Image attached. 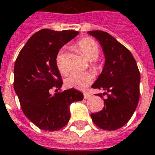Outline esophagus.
I'll use <instances>...</instances> for the list:
<instances>
[{
  "instance_id": "obj_1",
  "label": "esophagus",
  "mask_w": 155,
  "mask_h": 155,
  "mask_svg": "<svg viewBox=\"0 0 155 155\" xmlns=\"http://www.w3.org/2000/svg\"><path fill=\"white\" fill-rule=\"evenodd\" d=\"M83 94H84V99H90V98L91 97V94H89V93H86V92H85Z\"/></svg>"
}]
</instances>
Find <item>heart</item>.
Here are the masks:
<instances>
[{"label":"heart","instance_id":"heart-1","mask_svg":"<svg viewBox=\"0 0 155 155\" xmlns=\"http://www.w3.org/2000/svg\"><path fill=\"white\" fill-rule=\"evenodd\" d=\"M75 48L89 61H91V68L94 71L101 69V64L97 61L99 56V47L94 39L91 38H83L80 39L76 44ZM56 67L61 74H66L67 69L65 66V60L64 55L60 51L56 58ZM94 81V75L91 72L83 74H73L65 80V85L69 88L84 90Z\"/></svg>","mask_w":155,"mask_h":155}]
</instances>
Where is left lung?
Returning <instances> with one entry per match:
<instances>
[{
    "label": "left lung",
    "instance_id": "left-lung-1",
    "mask_svg": "<svg viewBox=\"0 0 155 155\" xmlns=\"http://www.w3.org/2000/svg\"><path fill=\"white\" fill-rule=\"evenodd\" d=\"M101 44L105 64L92 88L106 91L102 111L91 115L95 125L104 130H116L130 120L140 97V72L129 49L111 35L103 31H91ZM104 94H97L103 98Z\"/></svg>",
    "mask_w": 155,
    "mask_h": 155
}]
</instances>
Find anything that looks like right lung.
I'll use <instances>...</instances> for the list:
<instances>
[{"label":"right lung","mask_w":155,"mask_h":155,"mask_svg":"<svg viewBox=\"0 0 155 155\" xmlns=\"http://www.w3.org/2000/svg\"><path fill=\"white\" fill-rule=\"evenodd\" d=\"M78 33L42 29L28 39L15 61L14 87L21 110L45 131L65 126L70 118L69 105L83 99V94L74 88L50 94L51 89L60 90L63 84L56 64L59 50Z\"/></svg>","instance_id":"1"}]
</instances>
